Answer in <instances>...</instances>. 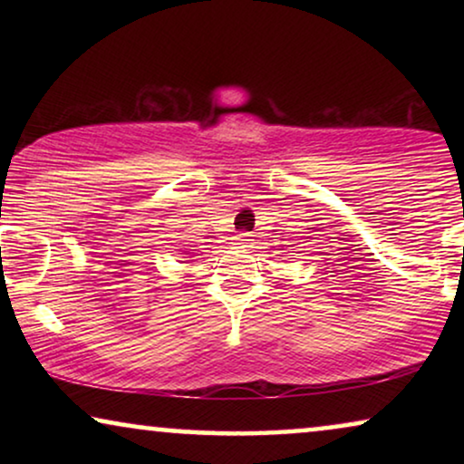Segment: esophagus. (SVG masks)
I'll list each match as a JSON object with an SVG mask.
<instances>
[{"instance_id": "1", "label": "esophagus", "mask_w": 464, "mask_h": 464, "mask_svg": "<svg viewBox=\"0 0 464 464\" xmlns=\"http://www.w3.org/2000/svg\"><path fill=\"white\" fill-rule=\"evenodd\" d=\"M234 240H237V245H238V246H246V245H249V240H251V238H249V234H245V232H243V234H238V237L234 238Z\"/></svg>"}]
</instances>
